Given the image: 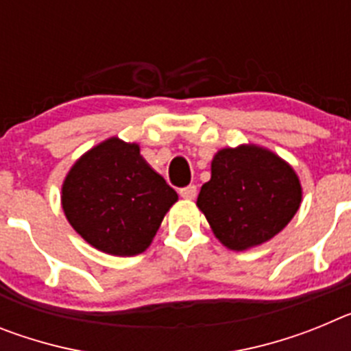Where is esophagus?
<instances>
[{
    "mask_svg": "<svg viewBox=\"0 0 351 351\" xmlns=\"http://www.w3.org/2000/svg\"><path fill=\"white\" fill-rule=\"evenodd\" d=\"M179 195H181L182 198H186V200H191V198L197 197V186L195 184L184 186V188H181V190H179Z\"/></svg>",
    "mask_w": 351,
    "mask_h": 351,
    "instance_id": "obj_1",
    "label": "esophagus"
}]
</instances>
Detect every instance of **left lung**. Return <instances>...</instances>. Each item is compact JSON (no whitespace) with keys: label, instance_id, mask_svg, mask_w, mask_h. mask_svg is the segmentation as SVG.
Returning a JSON list of instances; mask_svg holds the SVG:
<instances>
[{"label":"left lung","instance_id":"left-lung-1","mask_svg":"<svg viewBox=\"0 0 351 351\" xmlns=\"http://www.w3.org/2000/svg\"><path fill=\"white\" fill-rule=\"evenodd\" d=\"M300 198L299 178L288 163L267 149L241 145L214 156L197 206L226 247L243 251L283 230Z\"/></svg>","mask_w":351,"mask_h":351}]
</instances>
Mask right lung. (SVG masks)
Wrapping results in <instances>:
<instances>
[{"label":"right lung","mask_w":351,"mask_h":351,"mask_svg":"<svg viewBox=\"0 0 351 351\" xmlns=\"http://www.w3.org/2000/svg\"><path fill=\"white\" fill-rule=\"evenodd\" d=\"M178 193L141 156L137 144L108 138L71 167L61 204L68 221L96 250L138 255L151 244Z\"/></svg>","instance_id":"add662e5"}]
</instances>
